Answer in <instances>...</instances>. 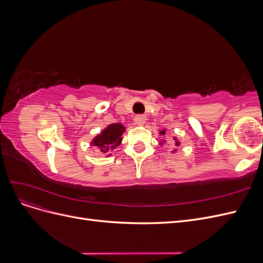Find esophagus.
Here are the masks:
<instances>
[{"label":"esophagus","mask_w":263,"mask_h":263,"mask_svg":"<svg viewBox=\"0 0 263 263\" xmlns=\"http://www.w3.org/2000/svg\"><path fill=\"white\" fill-rule=\"evenodd\" d=\"M146 116L145 115H137L135 117V123L137 125H144L146 123Z\"/></svg>","instance_id":"34e87169"}]
</instances>
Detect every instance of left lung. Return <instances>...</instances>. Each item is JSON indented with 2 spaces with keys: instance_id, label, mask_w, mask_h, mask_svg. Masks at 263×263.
<instances>
[{
  "instance_id": "1",
  "label": "left lung",
  "mask_w": 263,
  "mask_h": 263,
  "mask_svg": "<svg viewBox=\"0 0 263 263\" xmlns=\"http://www.w3.org/2000/svg\"><path fill=\"white\" fill-rule=\"evenodd\" d=\"M159 134L162 135V136H164V135H165V129H162V130H160V132H159ZM163 142H165V140H161L160 145H162ZM173 144H174V146H178V147H179V146H180V144H181V142L178 140V138H177V137H173ZM176 151H177V149H174V150L172 151V153H176Z\"/></svg>"
}]
</instances>
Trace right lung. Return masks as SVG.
I'll use <instances>...</instances> for the list:
<instances>
[{
	"instance_id": "obj_1",
	"label": "right lung",
	"mask_w": 263,
	"mask_h": 263,
	"mask_svg": "<svg viewBox=\"0 0 263 263\" xmlns=\"http://www.w3.org/2000/svg\"><path fill=\"white\" fill-rule=\"evenodd\" d=\"M125 130V126L121 123L110 124L92 139L91 145L98 147L101 153L107 155L108 157L110 151H113L122 144V135Z\"/></svg>"
}]
</instances>
